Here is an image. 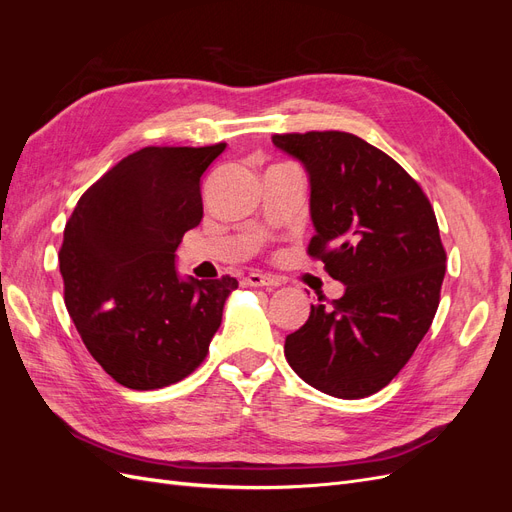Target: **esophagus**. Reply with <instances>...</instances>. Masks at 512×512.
Returning a JSON list of instances; mask_svg holds the SVG:
<instances>
[{
    "mask_svg": "<svg viewBox=\"0 0 512 512\" xmlns=\"http://www.w3.org/2000/svg\"><path fill=\"white\" fill-rule=\"evenodd\" d=\"M243 286H250V288H260V286H277V282L269 275H262V273H250L247 277L241 280Z\"/></svg>",
    "mask_w": 512,
    "mask_h": 512,
    "instance_id": "esophagus-1",
    "label": "esophagus"
}]
</instances>
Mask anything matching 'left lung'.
<instances>
[{
  "label": "left lung",
  "mask_w": 512,
  "mask_h": 512,
  "mask_svg": "<svg viewBox=\"0 0 512 512\" xmlns=\"http://www.w3.org/2000/svg\"><path fill=\"white\" fill-rule=\"evenodd\" d=\"M273 145L309 177L307 254L346 286L286 337V361L322 393L369 397L410 361L436 316L446 271L436 213L421 185L359 136L275 134Z\"/></svg>",
  "instance_id": "obj_1"
}]
</instances>
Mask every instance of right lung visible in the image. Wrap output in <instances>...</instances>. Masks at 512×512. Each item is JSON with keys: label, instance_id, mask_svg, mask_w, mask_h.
<instances>
[{"label": "right lung", "instance_id": "add662e5", "mask_svg": "<svg viewBox=\"0 0 512 512\" xmlns=\"http://www.w3.org/2000/svg\"><path fill=\"white\" fill-rule=\"evenodd\" d=\"M226 149L145 147L76 203L59 250L64 299L108 376L153 391L190 376L220 329L235 277L177 273V247L203 220L200 177Z\"/></svg>", "mask_w": 512, "mask_h": 512}]
</instances>
